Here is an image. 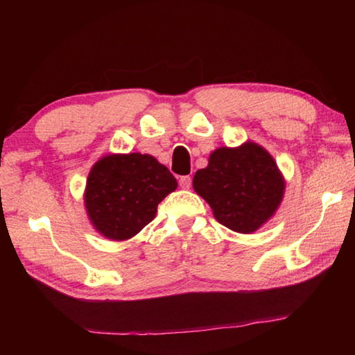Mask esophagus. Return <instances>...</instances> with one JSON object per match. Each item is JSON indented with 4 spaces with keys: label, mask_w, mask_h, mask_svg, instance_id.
<instances>
[{
    "label": "esophagus",
    "mask_w": 355,
    "mask_h": 355,
    "mask_svg": "<svg viewBox=\"0 0 355 355\" xmlns=\"http://www.w3.org/2000/svg\"><path fill=\"white\" fill-rule=\"evenodd\" d=\"M191 183H192V178L189 175H184V177L180 178V188H182V189H189Z\"/></svg>",
    "instance_id": "34e87169"
}]
</instances>
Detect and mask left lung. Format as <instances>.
I'll return each mask as SVG.
<instances>
[{"mask_svg":"<svg viewBox=\"0 0 355 355\" xmlns=\"http://www.w3.org/2000/svg\"><path fill=\"white\" fill-rule=\"evenodd\" d=\"M192 188L211 207L219 224L249 235L277 211L286 182L272 155L245 141L211 152L208 166L192 178Z\"/></svg>","mask_w":355,"mask_h":355,"instance_id":"left-lung-1","label":"left lung"}]
</instances>
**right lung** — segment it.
<instances>
[{"mask_svg": "<svg viewBox=\"0 0 355 355\" xmlns=\"http://www.w3.org/2000/svg\"><path fill=\"white\" fill-rule=\"evenodd\" d=\"M164 164L147 153H106L92 166L84 207L95 232L125 241L152 222L158 203L177 189Z\"/></svg>", "mask_w": 355, "mask_h": 355, "instance_id": "right-lung-1", "label": "right lung"}]
</instances>
